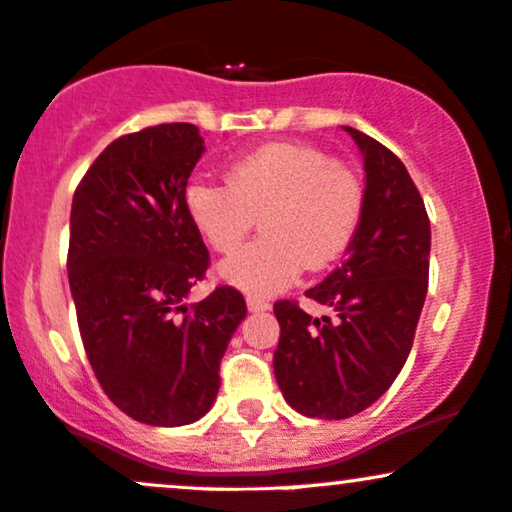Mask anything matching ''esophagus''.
I'll use <instances>...</instances> for the list:
<instances>
[{
  "instance_id": "obj_1",
  "label": "esophagus",
  "mask_w": 512,
  "mask_h": 512,
  "mask_svg": "<svg viewBox=\"0 0 512 512\" xmlns=\"http://www.w3.org/2000/svg\"><path fill=\"white\" fill-rule=\"evenodd\" d=\"M246 307H249V312H266V310H271L268 300L254 298V295H249V298H246Z\"/></svg>"
}]
</instances>
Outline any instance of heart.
<instances>
[{
  "label": "heart",
  "mask_w": 512,
  "mask_h": 512,
  "mask_svg": "<svg viewBox=\"0 0 512 512\" xmlns=\"http://www.w3.org/2000/svg\"><path fill=\"white\" fill-rule=\"evenodd\" d=\"M183 207L217 254L239 249L261 214V239L224 261L219 276L268 298L305 266L320 271L346 254L364 217V185L322 148L273 141L234 161L227 183L190 178Z\"/></svg>",
  "instance_id": "heart-1"
}]
</instances>
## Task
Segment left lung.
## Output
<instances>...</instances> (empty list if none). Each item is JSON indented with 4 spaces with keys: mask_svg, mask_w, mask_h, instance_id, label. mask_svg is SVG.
Masks as SVG:
<instances>
[{
    "mask_svg": "<svg viewBox=\"0 0 512 512\" xmlns=\"http://www.w3.org/2000/svg\"><path fill=\"white\" fill-rule=\"evenodd\" d=\"M344 129L364 156V217L342 266L305 293L337 315L317 320L298 302L273 305L280 393L300 415L324 420L366 410L398 378L430 276V217L408 168L364 131Z\"/></svg>",
    "mask_w": 512,
    "mask_h": 512,
    "instance_id": "8db88e82",
    "label": "left lung"
}]
</instances>
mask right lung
<instances>
[{"mask_svg": "<svg viewBox=\"0 0 512 512\" xmlns=\"http://www.w3.org/2000/svg\"><path fill=\"white\" fill-rule=\"evenodd\" d=\"M202 153L195 124L119 136L70 210L68 280L87 359L107 398L153 427L190 425L212 408L219 364L246 317L229 285L183 305L210 266L183 207Z\"/></svg>", "mask_w": 512, "mask_h": 512, "instance_id": "obj_1", "label": "right lung"}]
</instances>
